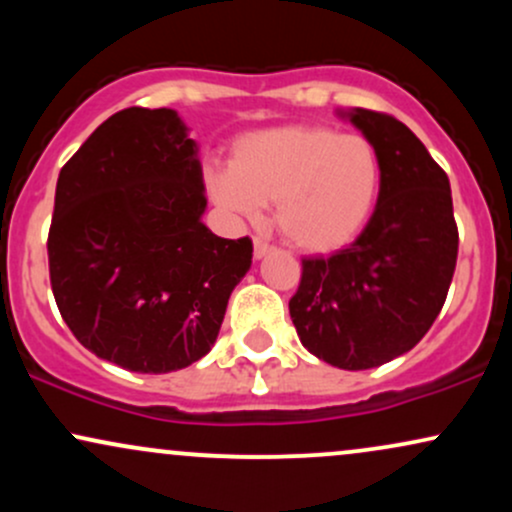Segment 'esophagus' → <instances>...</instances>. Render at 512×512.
Here are the masks:
<instances>
[{"label": "esophagus", "instance_id": "obj_1", "mask_svg": "<svg viewBox=\"0 0 512 512\" xmlns=\"http://www.w3.org/2000/svg\"><path fill=\"white\" fill-rule=\"evenodd\" d=\"M272 250H274L272 245L264 243V240H260V238H255V250H252V255H255V260H262V257H267Z\"/></svg>", "mask_w": 512, "mask_h": 512}]
</instances>
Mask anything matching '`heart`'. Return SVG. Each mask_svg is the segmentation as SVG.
Returning a JSON list of instances; mask_svg holds the SVG:
<instances>
[{
  "label": "heart",
  "mask_w": 512,
  "mask_h": 512,
  "mask_svg": "<svg viewBox=\"0 0 512 512\" xmlns=\"http://www.w3.org/2000/svg\"><path fill=\"white\" fill-rule=\"evenodd\" d=\"M383 187V158L363 134L332 127L257 129L231 163L204 170V190L228 216L257 221L274 202L279 233L303 252H334L366 228Z\"/></svg>",
  "instance_id": "heart-1"
}]
</instances>
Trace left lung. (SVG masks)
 <instances>
[{"instance_id":"obj_1","label":"left lung","mask_w":512,"mask_h":512,"mask_svg":"<svg viewBox=\"0 0 512 512\" xmlns=\"http://www.w3.org/2000/svg\"><path fill=\"white\" fill-rule=\"evenodd\" d=\"M383 158L378 204L349 248L303 260L289 313L310 354L344 370L383 366L431 330L457 262L450 180L395 117L339 110Z\"/></svg>"}]
</instances>
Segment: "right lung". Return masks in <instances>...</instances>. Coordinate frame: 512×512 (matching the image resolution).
Here are the masks:
<instances>
[{"label": "right lung", "instance_id": "obj_1", "mask_svg": "<svg viewBox=\"0 0 512 512\" xmlns=\"http://www.w3.org/2000/svg\"><path fill=\"white\" fill-rule=\"evenodd\" d=\"M170 108H127L64 163L48 236L50 284L74 337L132 373L207 356L252 240L204 226L199 146Z\"/></svg>", "mask_w": 512, "mask_h": 512}]
</instances>
